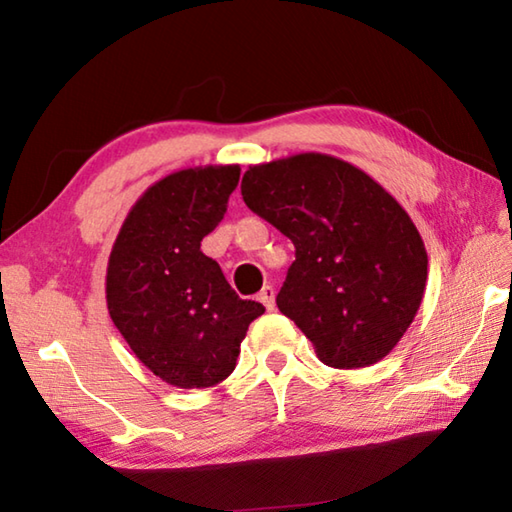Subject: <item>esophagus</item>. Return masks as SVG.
Instances as JSON below:
<instances>
[{
    "label": "esophagus",
    "instance_id": "1",
    "mask_svg": "<svg viewBox=\"0 0 512 512\" xmlns=\"http://www.w3.org/2000/svg\"><path fill=\"white\" fill-rule=\"evenodd\" d=\"M259 302H262L268 311L275 309V289L271 287V284H264V289L259 291Z\"/></svg>",
    "mask_w": 512,
    "mask_h": 512
}]
</instances>
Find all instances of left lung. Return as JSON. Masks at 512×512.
Wrapping results in <instances>:
<instances>
[{
    "mask_svg": "<svg viewBox=\"0 0 512 512\" xmlns=\"http://www.w3.org/2000/svg\"><path fill=\"white\" fill-rule=\"evenodd\" d=\"M244 203L296 246L277 307L332 368H366L418 314L427 250L404 207L350 162L325 153L255 164Z\"/></svg>",
    "mask_w": 512,
    "mask_h": 512,
    "instance_id": "left-lung-1",
    "label": "left lung"
}]
</instances>
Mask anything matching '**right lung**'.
Returning a JSON list of instances; mask_svg holds the SVG:
<instances>
[{
    "mask_svg": "<svg viewBox=\"0 0 512 512\" xmlns=\"http://www.w3.org/2000/svg\"><path fill=\"white\" fill-rule=\"evenodd\" d=\"M237 183V164L171 173L137 198L112 246V323L135 357L171 386L223 381L237 366L248 325L264 314L259 302L237 296L201 250Z\"/></svg>",
    "mask_w": 512,
    "mask_h": 512,
    "instance_id": "add662e5",
    "label": "right lung"
}]
</instances>
